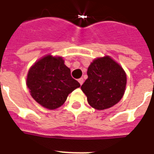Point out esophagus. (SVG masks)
I'll return each instance as SVG.
<instances>
[{
    "label": "esophagus",
    "mask_w": 154,
    "mask_h": 154,
    "mask_svg": "<svg viewBox=\"0 0 154 154\" xmlns=\"http://www.w3.org/2000/svg\"><path fill=\"white\" fill-rule=\"evenodd\" d=\"M78 81H79V83H80V85H82V84L84 83V79L83 78H82V77H81V78H80V79H78Z\"/></svg>",
    "instance_id": "1"
}]
</instances>
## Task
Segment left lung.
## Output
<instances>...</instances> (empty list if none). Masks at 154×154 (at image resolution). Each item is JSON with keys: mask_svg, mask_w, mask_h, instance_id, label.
<instances>
[{"mask_svg": "<svg viewBox=\"0 0 154 154\" xmlns=\"http://www.w3.org/2000/svg\"><path fill=\"white\" fill-rule=\"evenodd\" d=\"M87 74L88 79L81 85V90L93 108H109L122 99L127 75L111 57L107 56L94 60L88 67Z\"/></svg>", "mask_w": 154, "mask_h": 154, "instance_id": "left-lung-1", "label": "left lung"}]
</instances>
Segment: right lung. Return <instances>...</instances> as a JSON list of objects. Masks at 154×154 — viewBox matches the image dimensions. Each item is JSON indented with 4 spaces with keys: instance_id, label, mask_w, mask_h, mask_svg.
<instances>
[{
    "instance_id": "add662e5",
    "label": "right lung",
    "mask_w": 154,
    "mask_h": 154,
    "mask_svg": "<svg viewBox=\"0 0 154 154\" xmlns=\"http://www.w3.org/2000/svg\"><path fill=\"white\" fill-rule=\"evenodd\" d=\"M27 85L37 103L52 110L62 106L68 95L81 85L71 77L62 57L47 55L30 69Z\"/></svg>"
}]
</instances>
